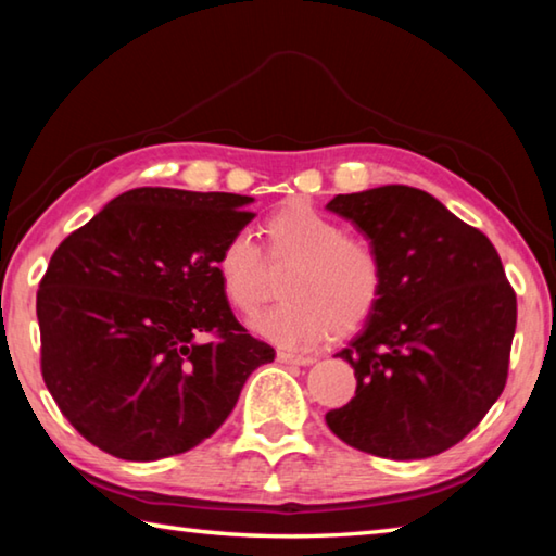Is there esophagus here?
Instances as JSON below:
<instances>
[{
  "mask_svg": "<svg viewBox=\"0 0 556 556\" xmlns=\"http://www.w3.org/2000/svg\"><path fill=\"white\" fill-rule=\"evenodd\" d=\"M277 361L285 363V365H312L314 357L312 355H301V353H294V351H279Z\"/></svg>",
  "mask_w": 556,
  "mask_h": 556,
  "instance_id": "34e87169",
  "label": "esophagus"
}]
</instances>
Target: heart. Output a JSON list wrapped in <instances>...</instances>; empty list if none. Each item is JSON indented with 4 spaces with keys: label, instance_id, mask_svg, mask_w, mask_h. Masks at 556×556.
I'll list each match as a JSON object with an SVG mask.
<instances>
[{
    "label": "heart",
    "instance_id": "b5f03b06",
    "mask_svg": "<svg viewBox=\"0 0 556 556\" xmlns=\"http://www.w3.org/2000/svg\"><path fill=\"white\" fill-rule=\"evenodd\" d=\"M271 265L291 262L279 304L252 326L279 345H312L328 333L363 328L378 308L384 269L368 240L345 235L343 225L306 201L281 205L262 225ZM223 296L240 314H255L265 299L267 269L250 235L235 232L215 257Z\"/></svg>",
    "mask_w": 556,
    "mask_h": 556
}]
</instances>
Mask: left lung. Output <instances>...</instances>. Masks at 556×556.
<instances>
[{"label": "left lung", "instance_id": "1", "mask_svg": "<svg viewBox=\"0 0 556 556\" xmlns=\"http://www.w3.org/2000/svg\"><path fill=\"white\" fill-rule=\"evenodd\" d=\"M378 250L382 299L336 357L355 397L326 425L365 454L409 460L458 444L501 397L517 299L481 230L412 186L345 193L326 205Z\"/></svg>", "mask_w": 556, "mask_h": 556}]
</instances>
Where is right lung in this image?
<instances>
[{
    "label": "right lung",
    "instance_id": "obj_1",
    "mask_svg": "<svg viewBox=\"0 0 556 556\" xmlns=\"http://www.w3.org/2000/svg\"><path fill=\"white\" fill-rule=\"evenodd\" d=\"M250 195L135 188L53 252L36 294L41 375L63 417L125 460L215 434L244 380L275 361L223 296L215 257Z\"/></svg>",
    "mask_w": 556,
    "mask_h": 556
}]
</instances>
